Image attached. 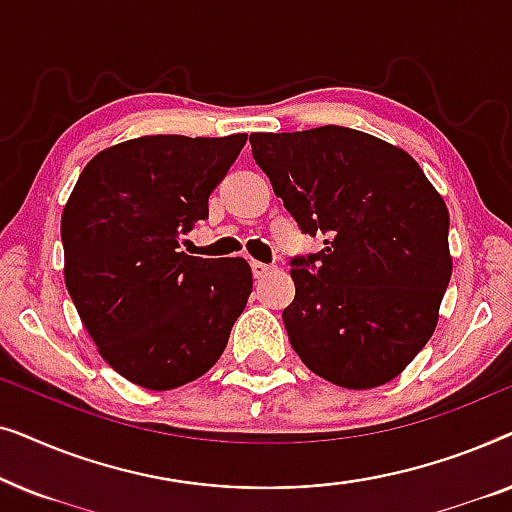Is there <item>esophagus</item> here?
<instances>
[{"label":"esophagus","mask_w":512,"mask_h":512,"mask_svg":"<svg viewBox=\"0 0 512 512\" xmlns=\"http://www.w3.org/2000/svg\"><path fill=\"white\" fill-rule=\"evenodd\" d=\"M272 270H275V265H268V263H261V261H251V272H254L256 279H263Z\"/></svg>","instance_id":"esophagus-1"}]
</instances>
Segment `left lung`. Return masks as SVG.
<instances>
[{
    "label": "left lung",
    "mask_w": 512,
    "mask_h": 512,
    "mask_svg": "<svg viewBox=\"0 0 512 512\" xmlns=\"http://www.w3.org/2000/svg\"><path fill=\"white\" fill-rule=\"evenodd\" d=\"M249 142L300 230L326 235L319 254L291 261V347L338 387L394 380L436 331L452 277L445 200L410 153L361 130L254 132Z\"/></svg>",
    "instance_id": "8db88e82"
}]
</instances>
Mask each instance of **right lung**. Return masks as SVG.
Returning <instances> with one entry per match:
<instances>
[{"label": "right lung", "instance_id": "obj_1", "mask_svg": "<svg viewBox=\"0 0 512 512\" xmlns=\"http://www.w3.org/2000/svg\"><path fill=\"white\" fill-rule=\"evenodd\" d=\"M247 135H151L83 167L65 212V284L102 359L165 391L219 361L254 286L244 258L179 251Z\"/></svg>", "mask_w": 512, "mask_h": 512}]
</instances>
